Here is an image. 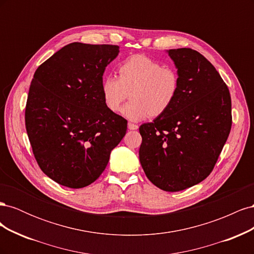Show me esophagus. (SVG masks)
<instances>
[{
	"label": "esophagus",
	"mask_w": 254,
	"mask_h": 254,
	"mask_svg": "<svg viewBox=\"0 0 254 254\" xmlns=\"http://www.w3.org/2000/svg\"><path fill=\"white\" fill-rule=\"evenodd\" d=\"M137 128H139V126L133 124V123H130V122L128 123V129H130V130H136Z\"/></svg>",
	"instance_id": "esophagus-1"
}]
</instances>
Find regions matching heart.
Returning <instances> with one entry per match:
<instances>
[{
	"label": "heart",
	"instance_id": "heart-1",
	"mask_svg": "<svg viewBox=\"0 0 254 254\" xmlns=\"http://www.w3.org/2000/svg\"><path fill=\"white\" fill-rule=\"evenodd\" d=\"M181 80L178 70L162 65L145 55H132L118 66V77L106 76L101 83L105 106L119 112L122 104L131 98L122 112L132 121L148 115L158 118L171 109L178 96Z\"/></svg>",
	"mask_w": 254,
	"mask_h": 254
}]
</instances>
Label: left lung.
<instances>
[{
  "label": "left lung",
  "instance_id": "8db88e82",
  "mask_svg": "<svg viewBox=\"0 0 254 254\" xmlns=\"http://www.w3.org/2000/svg\"><path fill=\"white\" fill-rule=\"evenodd\" d=\"M181 87L171 109L140 126V162L161 190L179 191L211 174L232 126L231 96L216 68L200 53L170 50Z\"/></svg>",
  "mask_w": 254,
  "mask_h": 254
}]
</instances>
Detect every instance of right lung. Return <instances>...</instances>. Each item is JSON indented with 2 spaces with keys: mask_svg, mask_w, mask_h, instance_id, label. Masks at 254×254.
Segmentation results:
<instances>
[{
  "mask_svg": "<svg viewBox=\"0 0 254 254\" xmlns=\"http://www.w3.org/2000/svg\"><path fill=\"white\" fill-rule=\"evenodd\" d=\"M112 44L73 42L38 66L30 82L25 127L41 171L61 186L93 183L127 130V121L104 104L106 66L119 55Z\"/></svg>",
  "mask_w": 254,
  "mask_h": 254,
  "instance_id": "right-lung-1",
  "label": "right lung"
}]
</instances>
